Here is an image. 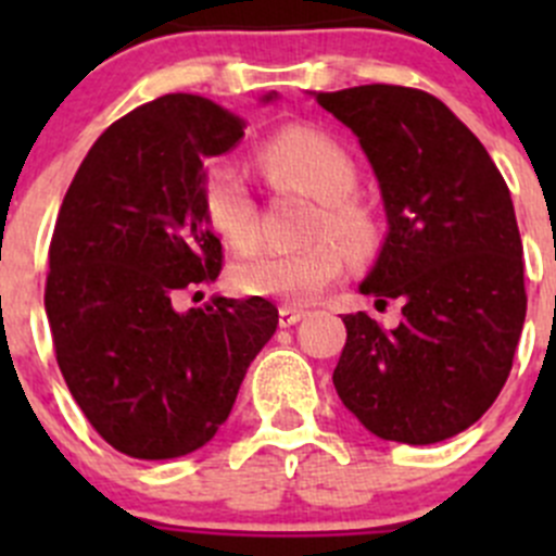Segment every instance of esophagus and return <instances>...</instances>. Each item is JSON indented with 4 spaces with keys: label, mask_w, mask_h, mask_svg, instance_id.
Returning <instances> with one entry per match:
<instances>
[{
    "label": "esophagus",
    "mask_w": 556,
    "mask_h": 556,
    "mask_svg": "<svg viewBox=\"0 0 556 556\" xmlns=\"http://www.w3.org/2000/svg\"><path fill=\"white\" fill-rule=\"evenodd\" d=\"M306 312L301 309V306H290V304H282L279 306V328H290V325H295L299 319H304Z\"/></svg>",
    "instance_id": "esophagus-1"
}]
</instances>
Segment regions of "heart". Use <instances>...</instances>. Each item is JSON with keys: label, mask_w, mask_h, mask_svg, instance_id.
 Here are the masks:
<instances>
[{"label": "heart", "mask_w": 556, "mask_h": 556, "mask_svg": "<svg viewBox=\"0 0 556 556\" xmlns=\"http://www.w3.org/2000/svg\"><path fill=\"white\" fill-rule=\"evenodd\" d=\"M263 169L277 182L293 185L319 201L312 220L309 247L290 252L257 250L231 268V285L242 295L306 304L341 274L344 255H363L377 242V223L355 199L357 166L333 137L314 128H288L261 150ZM201 212L212 231L231 250L244 252L257 242V204L242 166L233 159H212L201 174ZM336 238L340 243H330Z\"/></svg>", "instance_id": "obj_1"}]
</instances>
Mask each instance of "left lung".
Here are the masks:
<instances>
[{
	"label": "left lung",
	"instance_id": "1",
	"mask_svg": "<svg viewBox=\"0 0 556 556\" xmlns=\"http://www.w3.org/2000/svg\"><path fill=\"white\" fill-rule=\"evenodd\" d=\"M314 99L355 131L382 185L390 233L361 293L403 304L395 330L344 314L336 392L379 439H452L501 395L525 325L506 179L450 106L419 88L374 83Z\"/></svg>",
	"mask_w": 556,
	"mask_h": 556
}]
</instances>
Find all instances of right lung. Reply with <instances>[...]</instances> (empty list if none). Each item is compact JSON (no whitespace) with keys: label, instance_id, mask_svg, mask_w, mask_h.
<instances>
[{"label":"right lung","instance_id":"1","mask_svg":"<svg viewBox=\"0 0 556 556\" xmlns=\"http://www.w3.org/2000/svg\"><path fill=\"white\" fill-rule=\"evenodd\" d=\"M242 137L220 104L166 93L97 139L55 217L45 282L55 361L91 428L128 457L204 446L277 330V306L255 295L174 312L223 268L201 174Z\"/></svg>","mask_w":556,"mask_h":556}]
</instances>
